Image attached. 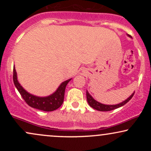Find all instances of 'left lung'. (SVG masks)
<instances>
[{"label": "left lung", "mask_w": 151, "mask_h": 151, "mask_svg": "<svg viewBox=\"0 0 151 151\" xmlns=\"http://www.w3.org/2000/svg\"><path fill=\"white\" fill-rule=\"evenodd\" d=\"M127 35L129 36V37L132 38L131 37V36L129 35ZM134 93L135 91L129 96V98L127 99H126L125 101H122L121 103H119L118 104H114V105H107V104H101L100 103V102L96 101V100H95L90 95L89 91L86 90V99H87V102L88 104H89V105L91 107H92L93 109H96V110L97 111H109L114 110V109L119 108V107L122 106L126 104L127 103V102H129L130 100H131V99L133 97Z\"/></svg>", "instance_id": "left-lung-1"}]
</instances>
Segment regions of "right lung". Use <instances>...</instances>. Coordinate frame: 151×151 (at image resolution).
<instances>
[{
    "label": "right lung",
    "instance_id": "1",
    "mask_svg": "<svg viewBox=\"0 0 151 151\" xmlns=\"http://www.w3.org/2000/svg\"><path fill=\"white\" fill-rule=\"evenodd\" d=\"M72 79H67L61 83L55 92L47 96H37L27 92L20 85L18 80V76L15 66L13 67V82L19 93L25 100V101L30 106L44 111H52L61 106L64 101L66 86Z\"/></svg>",
    "mask_w": 151,
    "mask_h": 151
}]
</instances>
